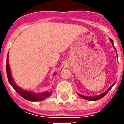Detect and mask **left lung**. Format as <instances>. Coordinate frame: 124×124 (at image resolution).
I'll return each instance as SVG.
<instances>
[{
	"mask_svg": "<svg viewBox=\"0 0 124 124\" xmlns=\"http://www.w3.org/2000/svg\"><path fill=\"white\" fill-rule=\"evenodd\" d=\"M110 42L112 43V46H113V48L115 50V51H116V54H117V50H116V48L115 47V46H114V45H113V41H112V40L111 39H110ZM117 59H118V56H117ZM116 82V81H115ZM115 82L114 83H112V85H111L110 87H109V88L106 91V92H104L103 93H102V94H99V95H96V96H85V95H82V94H79L78 93V94H79V96L80 97L83 98V99H86V100H89V101H96V100H98V99H101V98H103L105 95H106L107 94V93L111 90V88L113 87V85L115 84Z\"/></svg>",
	"mask_w": 124,
	"mask_h": 124,
	"instance_id": "1",
	"label": "left lung"
}]
</instances>
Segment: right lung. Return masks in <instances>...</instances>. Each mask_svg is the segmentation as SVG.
I'll return each instance as SVG.
<instances>
[{
  "label": "right lung",
  "instance_id": "1",
  "mask_svg": "<svg viewBox=\"0 0 124 124\" xmlns=\"http://www.w3.org/2000/svg\"><path fill=\"white\" fill-rule=\"evenodd\" d=\"M6 71H7V75L8 81L10 83V85L12 86V88H14L16 93L21 96L22 97L25 99L27 101H43L45 99L48 98L52 94V91H45L43 93H35L34 91H28L27 90H23L18 85H17L16 83L14 82V79L12 78V72L11 69L9 67V52L7 54V65H6ZM56 72L54 73V75H55Z\"/></svg>",
  "mask_w": 124,
  "mask_h": 124
}]
</instances>
